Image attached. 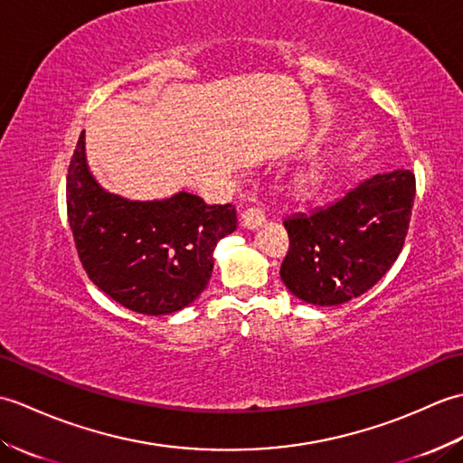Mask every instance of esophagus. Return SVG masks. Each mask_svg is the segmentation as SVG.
Wrapping results in <instances>:
<instances>
[{
	"label": "esophagus",
	"mask_w": 463,
	"mask_h": 463,
	"mask_svg": "<svg viewBox=\"0 0 463 463\" xmlns=\"http://www.w3.org/2000/svg\"><path fill=\"white\" fill-rule=\"evenodd\" d=\"M267 221V214H264L262 209H247L242 213V226L244 229H260V226Z\"/></svg>",
	"instance_id": "esophagus-1"
}]
</instances>
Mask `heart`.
Here are the masks:
<instances>
[{"mask_svg":"<svg viewBox=\"0 0 463 463\" xmlns=\"http://www.w3.org/2000/svg\"><path fill=\"white\" fill-rule=\"evenodd\" d=\"M318 183V171L314 169V166H308V169H304L297 175V184L298 186H312Z\"/></svg>","mask_w":463,"mask_h":463,"instance_id":"obj_1","label":"heart"}]
</instances>
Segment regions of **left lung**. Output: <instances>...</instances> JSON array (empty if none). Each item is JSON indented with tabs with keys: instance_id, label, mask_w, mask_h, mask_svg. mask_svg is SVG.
I'll return each instance as SVG.
<instances>
[{
	"instance_id": "8db88e82",
	"label": "left lung",
	"mask_w": 463,
	"mask_h": 463,
	"mask_svg": "<svg viewBox=\"0 0 463 463\" xmlns=\"http://www.w3.org/2000/svg\"><path fill=\"white\" fill-rule=\"evenodd\" d=\"M414 196V173L396 169L370 176L310 214L288 216L282 282L314 307H338L368 292L404 247Z\"/></svg>"
}]
</instances>
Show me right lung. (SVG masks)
<instances>
[{"label":"right lung","instance_id":"obj_1","mask_svg":"<svg viewBox=\"0 0 463 463\" xmlns=\"http://www.w3.org/2000/svg\"><path fill=\"white\" fill-rule=\"evenodd\" d=\"M67 216L77 254L95 287L146 317L173 314L199 298L213 274L216 242L237 231L232 204L176 193L131 201L95 181L80 135L67 175Z\"/></svg>","mask_w":463,"mask_h":463}]
</instances>
